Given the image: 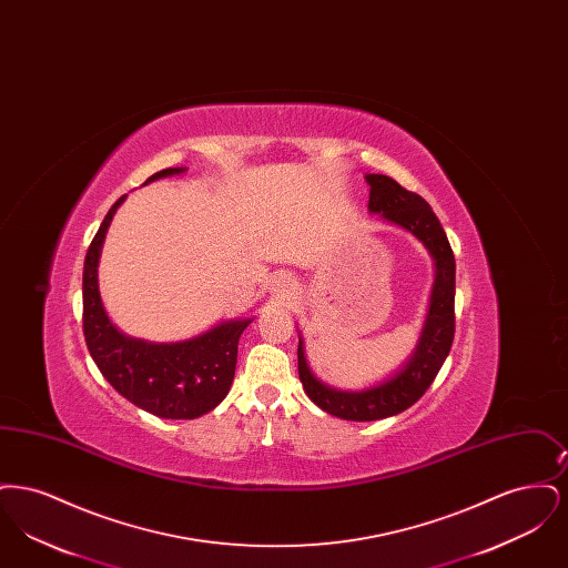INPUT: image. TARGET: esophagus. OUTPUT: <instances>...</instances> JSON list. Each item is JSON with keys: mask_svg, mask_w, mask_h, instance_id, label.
Instances as JSON below:
<instances>
[{"mask_svg": "<svg viewBox=\"0 0 568 568\" xmlns=\"http://www.w3.org/2000/svg\"><path fill=\"white\" fill-rule=\"evenodd\" d=\"M274 292H278V294H292V292H296V281L292 278V276H278L276 281H274Z\"/></svg>", "mask_w": 568, "mask_h": 568, "instance_id": "34e87169", "label": "esophagus"}]
</instances>
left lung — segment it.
I'll return each instance as SVG.
<instances>
[{
	"instance_id": "obj_1",
	"label": "left lung",
	"mask_w": 568,
	"mask_h": 568,
	"mask_svg": "<svg viewBox=\"0 0 568 568\" xmlns=\"http://www.w3.org/2000/svg\"><path fill=\"white\" fill-rule=\"evenodd\" d=\"M366 181L371 185V213H381L387 221L413 232L430 248L436 262V281L430 315L417 352L400 375L385 381L383 385L366 392H338L327 387L308 371L300 341L297 373L304 392L325 413L349 422H375L398 415L415 405L438 375L456 334V257L438 216L434 215L430 204L422 195L405 190L400 183L385 174H368Z\"/></svg>"
}]
</instances>
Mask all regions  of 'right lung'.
<instances>
[{
	"mask_svg": "<svg viewBox=\"0 0 568 568\" xmlns=\"http://www.w3.org/2000/svg\"><path fill=\"white\" fill-rule=\"evenodd\" d=\"M179 172L183 168H165L146 183ZM123 200L125 195L112 204L84 255L82 332L87 349L104 378L132 405L165 419H195L213 410L230 392L239 338L251 320L225 322L197 338L172 345L128 338L110 324L98 292V257L110 219Z\"/></svg>",
	"mask_w": 568,
	"mask_h": 568,
	"instance_id": "right-lung-1",
	"label": "right lung"
}]
</instances>
